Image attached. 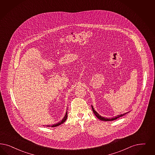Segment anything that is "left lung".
Here are the masks:
<instances>
[{
	"mask_svg": "<svg viewBox=\"0 0 155 155\" xmlns=\"http://www.w3.org/2000/svg\"><path fill=\"white\" fill-rule=\"evenodd\" d=\"M91 108H92V110H93V113H94V114L98 118V119H100V120H102V121H113V120H116L117 118H118L120 117H122L123 116H124L125 114H126L127 113H124V114H120V115H118L117 116H116L115 117H113L112 118H105L104 117H102L94 109V108H93V107L91 105Z\"/></svg>",
	"mask_w": 155,
	"mask_h": 155,
	"instance_id": "obj_1",
	"label": "left lung"
}]
</instances>
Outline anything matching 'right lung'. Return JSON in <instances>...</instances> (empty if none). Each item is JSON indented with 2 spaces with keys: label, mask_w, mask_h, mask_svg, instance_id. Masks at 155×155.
Segmentation results:
<instances>
[{
  "label": "right lung",
  "mask_w": 155,
  "mask_h": 155,
  "mask_svg": "<svg viewBox=\"0 0 155 155\" xmlns=\"http://www.w3.org/2000/svg\"><path fill=\"white\" fill-rule=\"evenodd\" d=\"M67 117H68V112H66V114H65V116H64V117L63 118V119H62L60 122L57 123V124H54L53 125H46V127H55L59 126V125H61L62 124H63V123H64V121L66 120Z\"/></svg>",
  "instance_id": "add662e5"
}]
</instances>
